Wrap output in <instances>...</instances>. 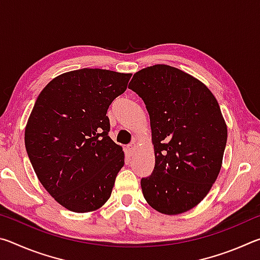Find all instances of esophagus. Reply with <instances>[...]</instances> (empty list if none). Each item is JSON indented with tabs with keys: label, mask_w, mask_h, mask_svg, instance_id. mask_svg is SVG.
<instances>
[{
	"label": "esophagus",
	"mask_w": 260,
	"mask_h": 260,
	"mask_svg": "<svg viewBox=\"0 0 260 260\" xmlns=\"http://www.w3.org/2000/svg\"><path fill=\"white\" fill-rule=\"evenodd\" d=\"M135 148H136V144L135 143H131L127 146V152L129 153V155H133V152L135 151Z\"/></svg>",
	"instance_id": "1"
}]
</instances>
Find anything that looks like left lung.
<instances>
[{
    "mask_svg": "<svg viewBox=\"0 0 260 260\" xmlns=\"http://www.w3.org/2000/svg\"><path fill=\"white\" fill-rule=\"evenodd\" d=\"M150 117L155 169L141 179L148 204L174 215L208 195L221 169L227 126L204 83L181 70L158 64L136 72L128 85Z\"/></svg>",
    "mask_w": 260,
    "mask_h": 260,
    "instance_id": "8db88e82",
    "label": "left lung"
}]
</instances>
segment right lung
Wrapping results in <instances>:
<instances>
[{"instance_id":"right-lung-1","label":"right lung","mask_w":260,"mask_h":260,"mask_svg":"<svg viewBox=\"0 0 260 260\" xmlns=\"http://www.w3.org/2000/svg\"><path fill=\"white\" fill-rule=\"evenodd\" d=\"M131 77L76 70L52 79L35 101L25 128L26 151L42 186L70 211H95L111 196L125 155L110 139L107 112Z\"/></svg>"}]
</instances>
